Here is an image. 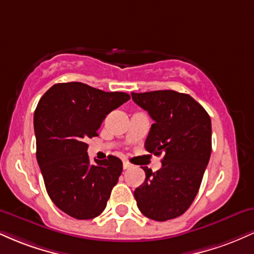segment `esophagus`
Here are the masks:
<instances>
[{
  "instance_id": "34e87169",
  "label": "esophagus",
  "mask_w": 254,
  "mask_h": 254,
  "mask_svg": "<svg viewBox=\"0 0 254 254\" xmlns=\"http://www.w3.org/2000/svg\"><path fill=\"white\" fill-rule=\"evenodd\" d=\"M123 168L124 170H129V168H131V164L127 161H123Z\"/></svg>"
}]
</instances>
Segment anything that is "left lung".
<instances>
[{
	"instance_id": "8db88e82",
	"label": "left lung",
	"mask_w": 254,
	"mask_h": 254,
	"mask_svg": "<svg viewBox=\"0 0 254 254\" xmlns=\"http://www.w3.org/2000/svg\"><path fill=\"white\" fill-rule=\"evenodd\" d=\"M131 97L154 121L145 149L164 155L159 171L142 167L145 180L133 196L144 216L172 220L190 208L199 190L211 154V119L193 98L176 90L131 93Z\"/></svg>"
}]
</instances>
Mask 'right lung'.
Listing matches in <instances>:
<instances>
[{"label": "right lung", "instance_id": "right-lung-1", "mask_svg": "<svg viewBox=\"0 0 254 254\" xmlns=\"http://www.w3.org/2000/svg\"><path fill=\"white\" fill-rule=\"evenodd\" d=\"M123 92H104L86 83H56L34 111L37 161L46 191L58 209L77 220L99 216L123 171L117 156L89 161L87 138L111 111L127 103Z\"/></svg>", "mask_w": 254, "mask_h": 254}]
</instances>
